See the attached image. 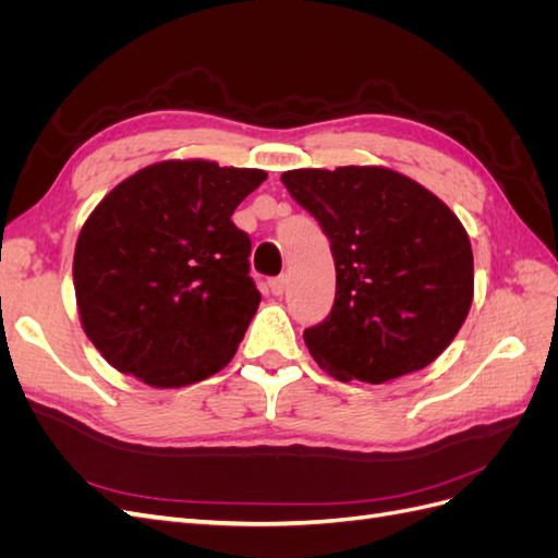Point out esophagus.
Wrapping results in <instances>:
<instances>
[{
    "instance_id": "esophagus-1",
    "label": "esophagus",
    "mask_w": 558,
    "mask_h": 558,
    "mask_svg": "<svg viewBox=\"0 0 558 558\" xmlns=\"http://www.w3.org/2000/svg\"><path fill=\"white\" fill-rule=\"evenodd\" d=\"M267 283H269V291H272V295H283L286 283H289V279H286V275H281V277L269 279Z\"/></svg>"
}]
</instances>
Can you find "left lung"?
I'll return each instance as SVG.
<instances>
[{
    "mask_svg": "<svg viewBox=\"0 0 558 558\" xmlns=\"http://www.w3.org/2000/svg\"><path fill=\"white\" fill-rule=\"evenodd\" d=\"M281 181L324 230L335 302L305 344L340 381L384 384L430 365L472 305V248L456 214L386 167L291 170Z\"/></svg>",
    "mask_w": 558,
    "mask_h": 558,
    "instance_id": "8db88e82",
    "label": "left lung"
}]
</instances>
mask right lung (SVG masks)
Listing matches in <instances>:
<instances>
[{
    "label": "right lung",
    "mask_w": 558,
    "mask_h": 558,
    "mask_svg": "<svg viewBox=\"0 0 558 558\" xmlns=\"http://www.w3.org/2000/svg\"><path fill=\"white\" fill-rule=\"evenodd\" d=\"M265 179L165 160L95 207L76 242L74 289L83 330L116 369L179 388L230 363L260 305L251 240L230 216Z\"/></svg>",
    "instance_id": "1"
}]
</instances>
